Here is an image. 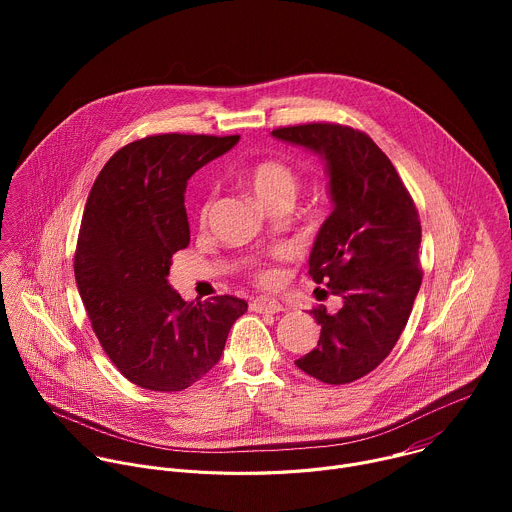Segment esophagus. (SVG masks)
<instances>
[{
    "mask_svg": "<svg viewBox=\"0 0 512 512\" xmlns=\"http://www.w3.org/2000/svg\"><path fill=\"white\" fill-rule=\"evenodd\" d=\"M251 310L259 314H277L283 310V306L273 298H255L251 302Z\"/></svg>",
    "mask_w": 512,
    "mask_h": 512,
    "instance_id": "1",
    "label": "esophagus"
}]
</instances>
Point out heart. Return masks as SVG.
<instances>
[{"mask_svg":"<svg viewBox=\"0 0 512 512\" xmlns=\"http://www.w3.org/2000/svg\"><path fill=\"white\" fill-rule=\"evenodd\" d=\"M247 184L251 192L267 206L279 196H294L298 178L287 164L279 160H259L247 170ZM210 210V200L200 206V221H204ZM275 257H283V253H275ZM255 279L263 285H271L277 281V271L271 267H263L255 271Z\"/></svg>","mask_w":512,"mask_h":512,"instance_id":"b5f03b06","label":"heart"}]
</instances>
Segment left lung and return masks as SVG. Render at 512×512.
<instances>
[{"mask_svg": "<svg viewBox=\"0 0 512 512\" xmlns=\"http://www.w3.org/2000/svg\"><path fill=\"white\" fill-rule=\"evenodd\" d=\"M271 135L324 158L334 202L308 273L326 283L342 308L310 312L322 326L320 340L296 364L322 383H352L389 356L409 320L421 285L419 214L395 166L367 133L306 123Z\"/></svg>", "mask_w": 512, "mask_h": 512, "instance_id": "8db88e82", "label": "left lung"}]
</instances>
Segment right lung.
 Returning a JSON list of instances; mask_svg holds the SVG:
<instances>
[{
    "mask_svg": "<svg viewBox=\"0 0 512 512\" xmlns=\"http://www.w3.org/2000/svg\"><path fill=\"white\" fill-rule=\"evenodd\" d=\"M239 135L162 133L131 141L99 172L81 221L75 279L91 326L119 373L150 391H182L221 360L247 312L235 296L184 302L168 283L190 243V176Z\"/></svg>",
    "mask_w": 512,
    "mask_h": 512,
    "instance_id": "1",
    "label": "right lung"
}]
</instances>
